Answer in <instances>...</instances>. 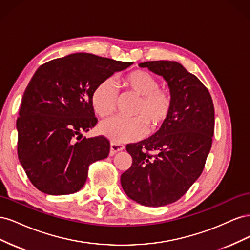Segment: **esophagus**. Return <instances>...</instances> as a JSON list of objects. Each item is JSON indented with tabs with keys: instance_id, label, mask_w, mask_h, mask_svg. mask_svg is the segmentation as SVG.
Here are the masks:
<instances>
[{
	"instance_id": "34e87169",
	"label": "esophagus",
	"mask_w": 250,
	"mask_h": 250,
	"mask_svg": "<svg viewBox=\"0 0 250 250\" xmlns=\"http://www.w3.org/2000/svg\"><path fill=\"white\" fill-rule=\"evenodd\" d=\"M125 147L123 145H120V144H116V143H110V151L109 154L113 155L115 153L119 152V151H122Z\"/></svg>"
}]
</instances>
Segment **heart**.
Returning <instances> with one entry per match:
<instances>
[{"label": "heart", "mask_w": 250, "mask_h": 250, "mask_svg": "<svg viewBox=\"0 0 250 250\" xmlns=\"http://www.w3.org/2000/svg\"><path fill=\"white\" fill-rule=\"evenodd\" d=\"M129 92L139 96L133 116L130 119L110 118L99 125V131L116 144L133 142L142 139L147 131L160 128L171 115L173 96L168 89L158 87V81L147 71L134 70L121 80ZM117 88L113 82L105 80L94 89L92 104L95 112L101 118L110 116L116 109Z\"/></svg>", "instance_id": "obj_1"}]
</instances>
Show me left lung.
<instances>
[{"label":"left lung","mask_w":250,"mask_h":250,"mask_svg":"<svg viewBox=\"0 0 250 250\" xmlns=\"http://www.w3.org/2000/svg\"><path fill=\"white\" fill-rule=\"evenodd\" d=\"M167 81L173 96L168 120L152 137L126 146L131 167L121 175L130 199L146 207L177 201L201 175L215 128L214 104L203 83L176 62L139 64Z\"/></svg>","instance_id":"left-lung-1"}]
</instances>
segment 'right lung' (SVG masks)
Wrapping results in <instances>:
<instances>
[{
  "mask_svg": "<svg viewBox=\"0 0 250 250\" xmlns=\"http://www.w3.org/2000/svg\"><path fill=\"white\" fill-rule=\"evenodd\" d=\"M132 62L75 53L41 65L21 98L18 155L42 193L66 195L84 186L90 164L109 153L102 135L82 138L97 124L92 95L101 82Z\"/></svg>",
  "mask_w": 250,
  "mask_h": 250,
  "instance_id": "right-lung-1",
  "label": "right lung"
}]
</instances>
